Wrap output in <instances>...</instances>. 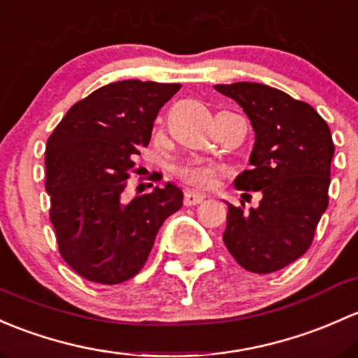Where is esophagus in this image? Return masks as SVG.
Returning <instances> with one entry per match:
<instances>
[{
    "label": "esophagus",
    "mask_w": 358,
    "mask_h": 358,
    "mask_svg": "<svg viewBox=\"0 0 358 358\" xmlns=\"http://www.w3.org/2000/svg\"><path fill=\"white\" fill-rule=\"evenodd\" d=\"M205 200V194L198 193V191H184V203H186L187 206H193V205H198L201 203V201Z\"/></svg>",
    "instance_id": "obj_1"
}]
</instances>
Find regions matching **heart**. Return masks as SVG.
<instances>
[{
	"mask_svg": "<svg viewBox=\"0 0 358 358\" xmlns=\"http://www.w3.org/2000/svg\"><path fill=\"white\" fill-rule=\"evenodd\" d=\"M217 174H219V169L212 164H206V162L193 160L186 162L178 169V176L184 182L191 184V186L196 187H212L215 182Z\"/></svg>",
	"mask_w": 358,
	"mask_h": 358,
	"instance_id": "obj_1",
	"label": "heart"
}]
</instances>
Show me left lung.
<instances>
[{"instance_id":"left-lung-1","label":"left lung","mask_w":358,"mask_h":358,"mask_svg":"<svg viewBox=\"0 0 358 358\" xmlns=\"http://www.w3.org/2000/svg\"><path fill=\"white\" fill-rule=\"evenodd\" d=\"M234 99L255 131L250 171L234 179L245 191H260L257 208L227 203L224 245L243 268L268 274L300 259L326 212L333 136L308 103L260 83L217 84Z\"/></svg>"}]
</instances>
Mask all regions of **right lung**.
<instances>
[{
    "label": "right lung",
    "instance_id": "1",
    "mask_svg": "<svg viewBox=\"0 0 358 358\" xmlns=\"http://www.w3.org/2000/svg\"><path fill=\"white\" fill-rule=\"evenodd\" d=\"M179 90L153 80L110 83L77 101L48 139L50 219L64 260L87 281L134 278L162 224L182 206L174 182L132 200L124 193L158 112Z\"/></svg>",
    "mask_w": 358,
    "mask_h": 358
}]
</instances>
